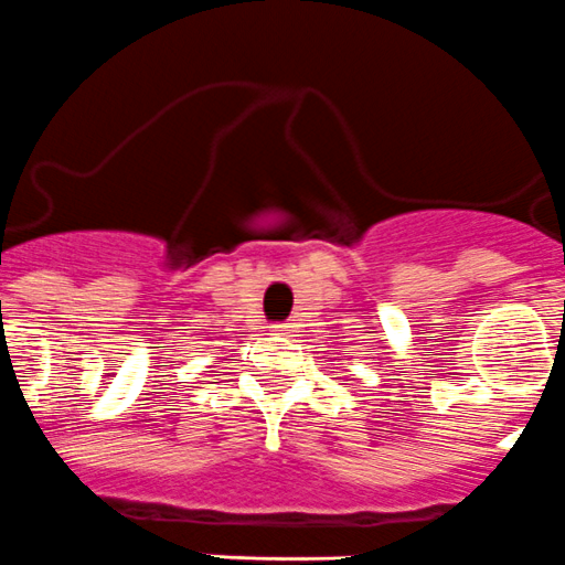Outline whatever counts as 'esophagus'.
Returning <instances> with one entry per match:
<instances>
[{"mask_svg": "<svg viewBox=\"0 0 565 565\" xmlns=\"http://www.w3.org/2000/svg\"><path fill=\"white\" fill-rule=\"evenodd\" d=\"M288 332H291V327H288V324H274L271 327V335H277V338H288Z\"/></svg>", "mask_w": 565, "mask_h": 565, "instance_id": "esophagus-1", "label": "esophagus"}]
</instances>
